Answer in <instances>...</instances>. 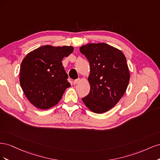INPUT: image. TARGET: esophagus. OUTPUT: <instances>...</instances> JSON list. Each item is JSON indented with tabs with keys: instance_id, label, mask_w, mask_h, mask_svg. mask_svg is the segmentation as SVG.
<instances>
[{
	"instance_id": "esophagus-1",
	"label": "esophagus",
	"mask_w": 160,
	"mask_h": 160,
	"mask_svg": "<svg viewBox=\"0 0 160 160\" xmlns=\"http://www.w3.org/2000/svg\"><path fill=\"white\" fill-rule=\"evenodd\" d=\"M79 81H80V79H79V78L77 79L74 80V81H73V85H76L77 83H78L79 82Z\"/></svg>"
}]
</instances>
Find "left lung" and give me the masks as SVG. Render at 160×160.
<instances>
[{
    "label": "left lung",
    "mask_w": 160,
    "mask_h": 160,
    "mask_svg": "<svg viewBox=\"0 0 160 160\" xmlns=\"http://www.w3.org/2000/svg\"><path fill=\"white\" fill-rule=\"evenodd\" d=\"M80 51L90 65V91L82 101L93 113H105L119 102L127 89L130 75L126 58L104 42L83 45Z\"/></svg>",
    "instance_id": "1"
}]
</instances>
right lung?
Instances as JSON below:
<instances>
[{"instance_id": "add662e5", "label": "right lung", "mask_w": 160, "mask_h": 160, "mask_svg": "<svg viewBox=\"0 0 160 160\" xmlns=\"http://www.w3.org/2000/svg\"><path fill=\"white\" fill-rule=\"evenodd\" d=\"M72 46L44 45L28 53L20 68V84L28 101L47 109L57 105L69 88L62 60L73 51Z\"/></svg>"}]
</instances>
